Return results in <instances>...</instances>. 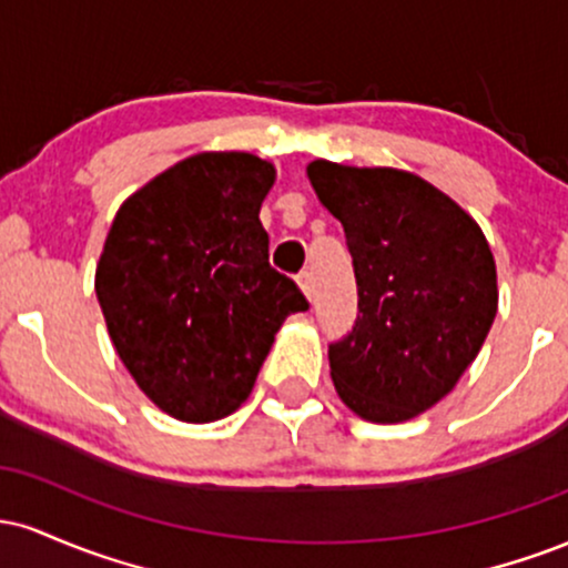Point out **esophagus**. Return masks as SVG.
Wrapping results in <instances>:
<instances>
[{"instance_id": "esophagus-1", "label": "esophagus", "mask_w": 568, "mask_h": 568, "mask_svg": "<svg viewBox=\"0 0 568 568\" xmlns=\"http://www.w3.org/2000/svg\"><path fill=\"white\" fill-rule=\"evenodd\" d=\"M298 285H302V291L306 293V298L315 296V275H312L310 270H304L302 275H298Z\"/></svg>"}]
</instances>
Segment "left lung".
I'll return each instance as SVG.
<instances>
[{"label":"left lung","mask_w":568,"mask_h":568,"mask_svg":"<svg viewBox=\"0 0 568 568\" xmlns=\"http://www.w3.org/2000/svg\"><path fill=\"white\" fill-rule=\"evenodd\" d=\"M342 221L357 283L352 331L328 344L331 379L357 416L395 425L446 397L497 317V266L475 221L419 175L306 168Z\"/></svg>","instance_id":"obj_1"}]
</instances>
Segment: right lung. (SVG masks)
<instances>
[{"label":"right lung","mask_w":568,"mask_h":568,"mask_svg":"<svg viewBox=\"0 0 568 568\" xmlns=\"http://www.w3.org/2000/svg\"><path fill=\"white\" fill-rule=\"evenodd\" d=\"M275 168L194 154L122 202L95 270L116 355L181 422H216L251 395L291 312L310 302L270 266L258 221Z\"/></svg>","instance_id":"add662e5"}]
</instances>
